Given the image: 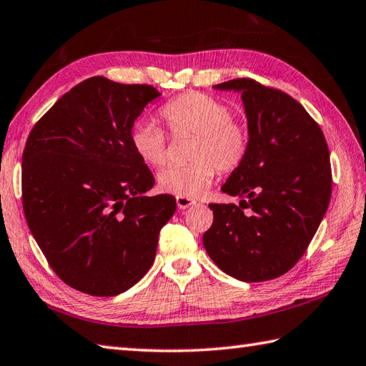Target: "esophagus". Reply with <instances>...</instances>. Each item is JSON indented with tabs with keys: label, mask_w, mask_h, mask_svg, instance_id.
I'll list each match as a JSON object with an SVG mask.
<instances>
[{
	"label": "esophagus",
	"mask_w": 366,
	"mask_h": 366,
	"mask_svg": "<svg viewBox=\"0 0 366 366\" xmlns=\"http://www.w3.org/2000/svg\"><path fill=\"white\" fill-rule=\"evenodd\" d=\"M176 203H177V207L179 209H189L190 206H193V204H197V202L195 199H192V198H187V197H176Z\"/></svg>",
	"instance_id": "34e87169"
}]
</instances>
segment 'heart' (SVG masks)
I'll use <instances>...</instances> for the list:
<instances>
[{
    "instance_id": "heart-1",
    "label": "heart",
    "mask_w": 366,
    "mask_h": 366,
    "mask_svg": "<svg viewBox=\"0 0 366 366\" xmlns=\"http://www.w3.org/2000/svg\"><path fill=\"white\" fill-rule=\"evenodd\" d=\"M159 116L173 134L193 133L190 162L169 164L160 171L159 187L164 193L195 198L204 193L222 173H232L244 163L250 133L244 122L232 117L230 106L202 92L179 95L159 109ZM134 154L150 167L167 160V136L159 127L138 122L130 130Z\"/></svg>"
}]
</instances>
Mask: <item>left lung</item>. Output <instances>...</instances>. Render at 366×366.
I'll use <instances>...</instances> for the list:
<instances>
[{
	"label": "left lung",
	"mask_w": 366,
	"mask_h": 366,
	"mask_svg": "<svg viewBox=\"0 0 366 366\" xmlns=\"http://www.w3.org/2000/svg\"><path fill=\"white\" fill-rule=\"evenodd\" d=\"M214 89L241 93L250 147L222 185L239 206L209 204L214 222L203 244L224 273L269 281L295 267L325 216L330 152L317 122L287 93L244 77Z\"/></svg>",
	"instance_id": "left-lung-1"
}]
</instances>
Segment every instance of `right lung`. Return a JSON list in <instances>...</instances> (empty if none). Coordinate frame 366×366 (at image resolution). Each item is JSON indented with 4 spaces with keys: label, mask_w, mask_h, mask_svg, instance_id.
Here are the masks:
<instances>
[{
    "label": "right lung",
    "mask_w": 366,
    "mask_h": 366,
    "mask_svg": "<svg viewBox=\"0 0 366 366\" xmlns=\"http://www.w3.org/2000/svg\"><path fill=\"white\" fill-rule=\"evenodd\" d=\"M152 85L85 79L42 116L21 157L30 232L64 284L93 297L128 290L152 267L176 198L146 197L155 179L130 130L159 98Z\"/></svg>",
    "instance_id": "obj_1"
}]
</instances>
